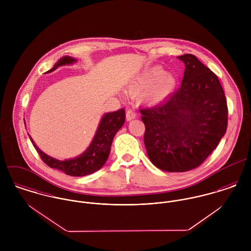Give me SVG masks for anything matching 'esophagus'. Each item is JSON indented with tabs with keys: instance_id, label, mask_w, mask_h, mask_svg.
Wrapping results in <instances>:
<instances>
[{
	"instance_id": "obj_1",
	"label": "esophagus",
	"mask_w": 251,
	"mask_h": 251,
	"mask_svg": "<svg viewBox=\"0 0 251 251\" xmlns=\"http://www.w3.org/2000/svg\"><path fill=\"white\" fill-rule=\"evenodd\" d=\"M135 117H136V112H135L133 109H127V110H126V121L129 122V121L133 120Z\"/></svg>"
}]
</instances>
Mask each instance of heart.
<instances>
[{
    "label": "heart",
    "mask_w": 251,
    "mask_h": 251,
    "mask_svg": "<svg viewBox=\"0 0 251 251\" xmlns=\"http://www.w3.org/2000/svg\"><path fill=\"white\" fill-rule=\"evenodd\" d=\"M177 80L171 73H165L160 67L147 70L130 86L133 95L145 93L144 99L151 104L160 103L165 100L175 90Z\"/></svg>",
    "instance_id": "1"
}]
</instances>
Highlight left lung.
I'll return each instance as SVG.
<instances>
[{
  "mask_svg": "<svg viewBox=\"0 0 251 251\" xmlns=\"http://www.w3.org/2000/svg\"><path fill=\"white\" fill-rule=\"evenodd\" d=\"M178 59L185 66L180 87L159 105L140 110L147 154L167 172L201 165L224 136L228 122L217 76L192 54Z\"/></svg>",
  "mask_w": 251,
  "mask_h": 251,
  "instance_id": "8db88e82",
  "label": "left lung"
}]
</instances>
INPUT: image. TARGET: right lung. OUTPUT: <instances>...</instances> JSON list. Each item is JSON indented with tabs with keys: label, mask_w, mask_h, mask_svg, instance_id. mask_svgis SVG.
Returning a JSON list of instances; mask_svg holds the SVG:
<instances>
[{
	"label": "right lung",
	"mask_w": 251,
	"mask_h": 251,
	"mask_svg": "<svg viewBox=\"0 0 251 251\" xmlns=\"http://www.w3.org/2000/svg\"><path fill=\"white\" fill-rule=\"evenodd\" d=\"M77 60L71 56L62 57L54 67L46 72V73L54 72L61 66L72 65ZM126 121L125 109H120L116 112L106 113L98 127L96 135L87 150L80 155L67 160H58L44 153L38 149L32 137L29 135L32 143L34 145L36 151L40 155L41 159L49 167L58 169L66 173L67 175L73 177H83L90 175L98 170H100L107 160L110 148L115 134L123 126Z\"/></svg>",
	"instance_id": "obj_1"
}]
</instances>
